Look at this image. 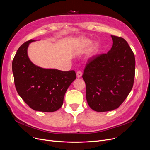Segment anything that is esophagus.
<instances>
[{
  "mask_svg": "<svg viewBox=\"0 0 150 150\" xmlns=\"http://www.w3.org/2000/svg\"><path fill=\"white\" fill-rule=\"evenodd\" d=\"M76 75H77V77H78V78H81V77H82V76H83V72L80 71H78V72H77Z\"/></svg>",
  "mask_w": 150,
  "mask_h": 150,
  "instance_id": "obj_1",
  "label": "esophagus"
}]
</instances>
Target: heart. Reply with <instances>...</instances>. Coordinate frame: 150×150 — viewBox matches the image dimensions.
<instances>
[{"label": "heart", "instance_id": "b5f03b06", "mask_svg": "<svg viewBox=\"0 0 150 150\" xmlns=\"http://www.w3.org/2000/svg\"><path fill=\"white\" fill-rule=\"evenodd\" d=\"M89 47V51L92 54H96L99 50V44L97 42L91 43V40L87 38H82L78 42V47L80 49L83 50Z\"/></svg>", "mask_w": 150, "mask_h": 150}]
</instances>
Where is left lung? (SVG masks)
<instances>
[{
  "mask_svg": "<svg viewBox=\"0 0 150 150\" xmlns=\"http://www.w3.org/2000/svg\"><path fill=\"white\" fill-rule=\"evenodd\" d=\"M112 46L106 54L88 61L83 78L88 105L95 111L114 110L123 103L132 89L135 58L128 42L111 35Z\"/></svg>",
  "mask_w": 150,
  "mask_h": 150,
  "instance_id": "8db88e82",
  "label": "left lung"
}]
</instances>
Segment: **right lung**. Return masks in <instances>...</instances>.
<instances>
[{
  "label": "right lung",
  "mask_w": 150,
  "mask_h": 150,
  "mask_svg": "<svg viewBox=\"0 0 150 150\" xmlns=\"http://www.w3.org/2000/svg\"><path fill=\"white\" fill-rule=\"evenodd\" d=\"M30 39L18 49L12 61V72L17 91L33 110L54 112L63 104L67 89L76 78L74 71L45 69L33 64L28 57Z\"/></svg>",
  "instance_id": "1"
}]
</instances>
